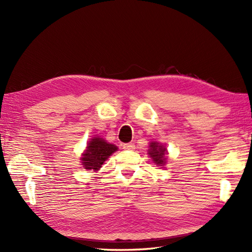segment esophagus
<instances>
[{
  "label": "esophagus",
  "mask_w": 252,
  "mask_h": 252,
  "mask_svg": "<svg viewBox=\"0 0 252 252\" xmlns=\"http://www.w3.org/2000/svg\"><path fill=\"white\" fill-rule=\"evenodd\" d=\"M122 147L123 149H126V151H133V149L135 148V145L133 143H126V144H123Z\"/></svg>",
  "instance_id": "obj_1"
}]
</instances>
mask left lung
<instances>
[{
	"label": "left lung",
	"instance_id": "1",
	"mask_svg": "<svg viewBox=\"0 0 252 252\" xmlns=\"http://www.w3.org/2000/svg\"><path fill=\"white\" fill-rule=\"evenodd\" d=\"M151 149H149V156H151L154 160V162L156 164H163L164 163V154L165 148L161 145H159V143H151Z\"/></svg>",
	"mask_w": 252,
	"mask_h": 252
}]
</instances>
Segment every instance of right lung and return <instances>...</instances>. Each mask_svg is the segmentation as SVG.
<instances>
[{"label": "right lung", "mask_w": 252, "mask_h": 252, "mask_svg": "<svg viewBox=\"0 0 252 252\" xmlns=\"http://www.w3.org/2000/svg\"><path fill=\"white\" fill-rule=\"evenodd\" d=\"M116 151L117 147L115 145L107 143L103 138H93L89 143L87 152L83 154L82 164L85 167L84 169L97 171L106 161V159Z\"/></svg>", "instance_id": "obj_1"}]
</instances>
